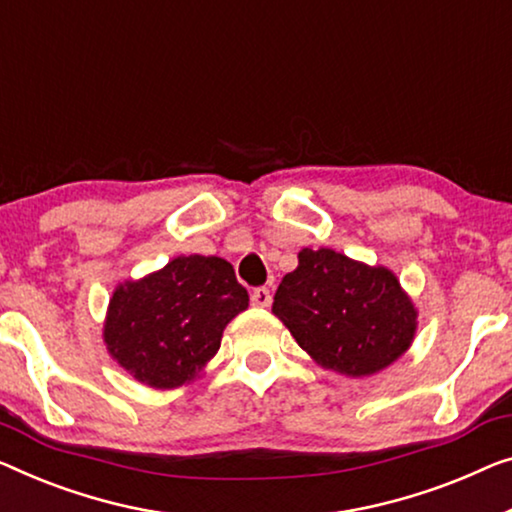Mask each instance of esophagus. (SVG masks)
Here are the masks:
<instances>
[{
  "mask_svg": "<svg viewBox=\"0 0 512 512\" xmlns=\"http://www.w3.org/2000/svg\"><path fill=\"white\" fill-rule=\"evenodd\" d=\"M250 301H253L255 308H269L271 292L266 287H257V289H253V294H250Z\"/></svg>",
  "mask_w": 512,
  "mask_h": 512,
  "instance_id": "34e87169",
  "label": "esophagus"
}]
</instances>
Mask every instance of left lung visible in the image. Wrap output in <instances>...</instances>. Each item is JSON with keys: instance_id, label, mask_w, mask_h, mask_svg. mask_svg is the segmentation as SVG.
Instances as JSON below:
<instances>
[{"instance_id": "8db88e82", "label": "left lung", "mask_w": 512, "mask_h": 512, "mask_svg": "<svg viewBox=\"0 0 512 512\" xmlns=\"http://www.w3.org/2000/svg\"><path fill=\"white\" fill-rule=\"evenodd\" d=\"M271 310L312 361L354 379L393 365L418 329L416 303L391 269L331 248L301 250Z\"/></svg>"}]
</instances>
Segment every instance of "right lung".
I'll return each instance as SVG.
<instances>
[{
	"label": "right lung",
	"instance_id": "right-lung-1",
	"mask_svg": "<svg viewBox=\"0 0 512 512\" xmlns=\"http://www.w3.org/2000/svg\"><path fill=\"white\" fill-rule=\"evenodd\" d=\"M248 292L223 257L181 255L114 287L103 322L108 354L140 384L170 391L204 375Z\"/></svg>",
	"mask_w": 512,
	"mask_h": 512
}]
</instances>
